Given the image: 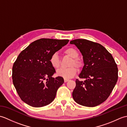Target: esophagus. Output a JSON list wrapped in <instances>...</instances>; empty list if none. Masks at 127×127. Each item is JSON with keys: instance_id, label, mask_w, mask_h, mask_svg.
<instances>
[{"instance_id": "obj_1", "label": "esophagus", "mask_w": 127, "mask_h": 127, "mask_svg": "<svg viewBox=\"0 0 127 127\" xmlns=\"http://www.w3.org/2000/svg\"><path fill=\"white\" fill-rule=\"evenodd\" d=\"M69 80V79H64V82H68Z\"/></svg>"}]
</instances>
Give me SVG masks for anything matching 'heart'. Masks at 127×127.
I'll return each mask as SVG.
<instances>
[{"instance_id": "b5f03b06", "label": "heart", "mask_w": 127, "mask_h": 127, "mask_svg": "<svg viewBox=\"0 0 127 127\" xmlns=\"http://www.w3.org/2000/svg\"><path fill=\"white\" fill-rule=\"evenodd\" d=\"M64 53L65 55L71 58L69 66L68 68H61L57 71L56 74L59 76L64 78V79H70L74 77L77 73V69L74 66L78 69H81L83 66V62L81 59L79 58V53L76 48L73 47H69L64 50ZM51 65L53 68L58 69L61 66V60L58 54L55 53L51 56L50 59Z\"/></svg>"}]
</instances>
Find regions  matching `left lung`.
I'll return each instance as SVG.
<instances>
[{
  "label": "left lung",
  "instance_id": "1",
  "mask_svg": "<svg viewBox=\"0 0 127 127\" xmlns=\"http://www.w3.org/2000/svg\"><path fill=\"white\" fill-rule=\"evenodd\" d=\"M80 50L84 66L76 80L72 97L83 106L94 107L108 98L118 80V68L114 58L103 46L86 39L70 42Z\"/></svg>",
  "mask_w": 127,
  "mask_h": 127
}]
</instances>
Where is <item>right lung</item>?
<instances>
[{
  "label": "right lung",
  "mask_w": 127,
  "mask_h": 127,
  "mask_svg": "<svg viewBox=\"0 0 127 127\" xmlns=\"http://www.w3.org/2000/svg\"><path fill=\"white\" fill-rule=\"evenodd\" d=\"M69 40L42 38L29 45L17 57L12 66V81L22 101L33 107H42L55 98L63 78L52 77V54L68 44Z\"/></svg>",
  "instance_id": "right-lung-1"
}]
</instances>
